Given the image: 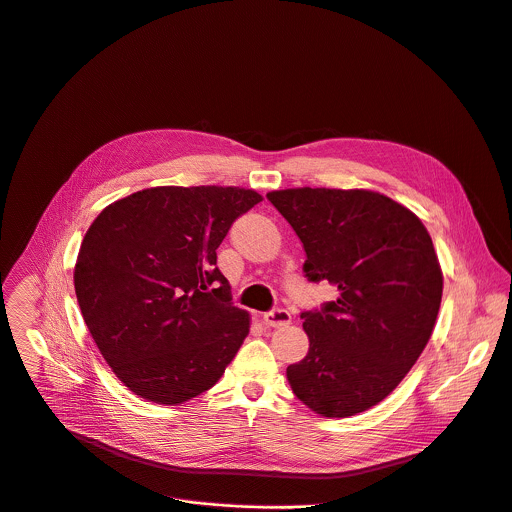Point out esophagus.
Wrapping results in <instances>:
<instances>
[{
  "mask_svg": "<svg viewBox=\"0 0 512 512\" xmlns=\"http://www.w3.org/2000/svg\"><path fill=\"white\" fill-rule=\"evenodd\" d=\"M261 319L267 327H283V325L291 323V313L287 309H271V311L263 313Z\"/></svg>",
  "mask_w": 512,
  "mask_h": 512,
  "instance_id": "esophagus-1",
  "label": "esophagus"
}]
</instances>
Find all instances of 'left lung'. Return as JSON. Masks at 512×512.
<instances>
[{
	"label": "left lung",
	"mask_w": 512,
	"mask_h": 512,
	"mask_svg": "<svg viewBox=\"0 0 512 512\" xmlns=\"http://www.w3.org/2000/svg\"><path fill=\"white\" fill-rule=\"evenodd\" d=\"M303 243L307 281L337 299L303 311L307 356L287 368L293 394L327 418L382 402L432 335L442 271L422 221L372 191L287 189L267 195Z\"/></svg>",
	"instance_id": "obj_1"
}]
</instances>
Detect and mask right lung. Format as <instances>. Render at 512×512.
<instances>
[{"label":"right lung","mask_w":512,"mask_h":512,"mask_svg":"<svg viewBox=\"0 0 512 512\" xmlns=\"http://www.w3.org/2000/svg\"><path fill=\"white\" fill-rule=\"evenodd\" d=\"M261 201L239 187H154L90 225L74 287L94 342L136 396L183 404L225 374L249 333L217 249Z\"/></svg>","instance_id":"obj_1"}]
</instances>
